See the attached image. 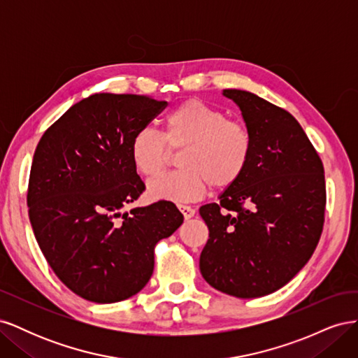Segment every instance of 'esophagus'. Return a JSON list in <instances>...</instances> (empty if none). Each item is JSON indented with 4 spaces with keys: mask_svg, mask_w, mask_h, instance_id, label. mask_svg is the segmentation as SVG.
<instances>
[{
    "mask_svg": "<svg viewBox=\"0 0 358 358\" xmlns=\"http://www.w3.org/2000/svg\"><path fill=\"white\" fill-rule=\"evenodd\" d=\"M178 208H179V210L182 212L183 218H185V220H189V218H192L194 213H196V210H194V209L191 208V206H187V204H179Z\"/></svg>",
    "mask_w": 358,
    "mask_h": 358,
    "instance_id": "1",
    "label": "esophagus"
}]
</instances>
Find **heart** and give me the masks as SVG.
I'll return each instance as SVG.
<instances>
[{"instance_id": "1", "label": "heart", "mask_w": 358, "mask_h": 358, "mask_svg": "<svg viewBox=\"0 0 358 358\" xmlns=\"http://www.w3.org/2000/svg\"><path fill=\"white\" fill-rule=\"evenodd\" d=\"M169 149H180V169L150 180L148 194L152 200L187 203L201 199L209 183L215 189L236 185L252 158L254 140L243 122L189 99L166 115L161 134L138 129L129 142V157L140 175L154 178L166 167Z\"/></svg>"}]
</instances>
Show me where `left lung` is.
Listing matches in <instances>:
<instances>
[{"mask_svg": "<svg viewBox=\"0 0 358 358\" xmlns=\"http://www.w3.org/2000/svg\"><path fill=\"white\" fill-rule=\"evenodd\" d=\"M252 134L242 179L200 215L209 241L206 282L239 299L270 294L294 278L320 242L326 212L324 167L296 117L258 95L224 90Z\"/></svg>", "mask_w": 358, "mask_h": 358, "instance_id": "1", "label": "left lung"}]
</instances>
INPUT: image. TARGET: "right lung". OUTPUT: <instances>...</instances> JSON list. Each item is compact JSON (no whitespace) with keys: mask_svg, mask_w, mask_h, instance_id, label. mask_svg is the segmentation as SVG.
<instances>
[{"mask_svg":"<svg viewBox=\"0 0 358 358\" xmlns=\"http://www.w3.org/2000/svg\"><path fill=\"white\" fill-rule=\"evenodd\" d=\"M166 106L145 95L94 94L36 148L27 194L32 230L61 282L85 300L137 294L152 276L157 243L183 222L166 200L124 210L145 191L129 142Z\"/></svg>","mask_w":358,"mask_h":358,"instance_id":"add662e5","label":"right lung"}]
</instances>
